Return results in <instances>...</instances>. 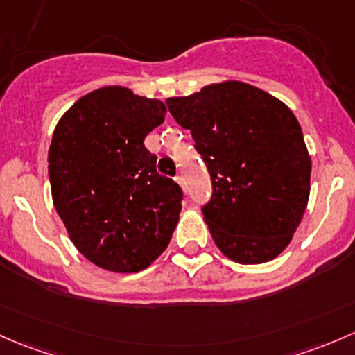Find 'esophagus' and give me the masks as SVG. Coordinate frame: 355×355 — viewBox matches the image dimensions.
Segmentation results:
<instances>
[{
  "label": "esophagus",
  "instance_id": "esophagus-1",
  "mask_svg": "<svg viewBox=\"0 0 355 355\" xmlns=\"http://www.w3.org/2000/svg\"><path fill=\"white\" fill-rule=\"evenodd\" d=\"M177 182H178V184H180L182 189H185V178H184V175H178Z\"/></svg>",
  "mask_w": 355,
  "mask_h": 355
}]
</instances>
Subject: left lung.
<instances>
[{
	"label": "left lung",
	"instance_id": "8db88e82",
	"mask_svg": "<svg viewBox=\"0 0 355 355\" xmlns=\"http://www.w3.org/2000/svg\"><path fill=\"white\" fill-rule=\"evenodd\" d=\"M166 106L207 165L212 196L202 214L217 248L241 264L276 258L310 196L311 162L293 112L237 80L170 97Z\"/></svg>",
	"mask_w": 355,
	"mask_h": 355
}]
</instances>
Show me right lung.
<instances>
[{
    "instance_id": "1",
    "label": "right lung",
    "mask_w": 355,
    "mask_h": 355,
    "mask_svg": "<svg viewBox=\"0 0 355 355\" xmlns=\"http://www.w3.org/2000/svg\"><path fill=\"white\" fill-rule=\"evenodd\" d=\"M165 114L162 101L109 85L80 97L53 131V205L73 246L104 270H145L177 227L184 192L143 143Z\"/></svg>"
}]
</instances>
